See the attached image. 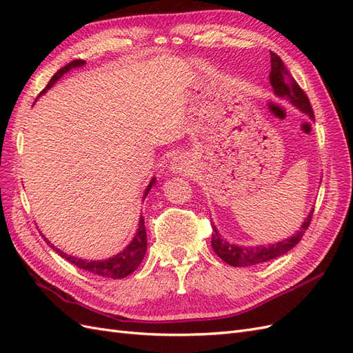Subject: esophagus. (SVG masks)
<instances>
[{"mask_svg": "<svg viewBox=\"0 0 353 353\" xmlns=\"http://www.w3.org/2000/svg\"><path fill=\"white\" fill-rule=\"evenodd\" d=\"M191 162L190 157L185 154H176L174 159H170L169 162V170L174 174H183L190 168Z\"/></svg>", "mask_w": 353, "mask_h": 353, "instance_id": "obj_1", "label": "esophagus"}]
</instances>
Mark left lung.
<instances>
[{
    "label": "left lung",
    "mask_w": 353,
    "mask_h": 353,
    "mask_svg": "<svg viewBox=\"0 0 353 353\" xmlns=\"http://www.w3.org/2000/svg\"><path fill=\"white\" fill-rule=\"evenodd\" d=\"M270 82L274 91V95L280 100H287L296 109L301 110L306 114L309 119L314 121V112L309 103L306 94L301 90L294 78L292 77L288 70L285 69L283 60L271 51V73H270ZM314 208L309 210L307 216L303 219L301 228L293 234L292 237L285 240L271 243L268 245L265 244H256V245H240L227 241L222 239L219 230L216 228L215 222H212V249L219 258L231 265V266H253L258 263L268 262L272 259L280 258L285 254L288 250H292L294 245L302 240L305 231L307 230L309 223H311Z\"/></svg>",
    "instance_id": "8db88e82"
}]
</instances>
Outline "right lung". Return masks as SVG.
<instances>
[{
    "label": "right lung",
    "instance_id": "add662e5",
    "mask_svg": "<svg viewBox=\"0 0 353 353\" xmlns=\"http://www.w3.org/2000/svg\"><path fill=\"white\" fill-rule=\"evenodd\" d=\"M85 63H87L85 60H73L65 68H61L54 74V77L50 79L47 87L42 90V92L39 94V97L42 94H46L57 81H60L63 77H65L66 73H69L73 69L83 68ZM154 184H156V176H153L150 179V183H148V185L145 187L144 194H143V201L147 197V194L150 193V190L153 188ZM42 237H44V240L47 241V244L50 245L52 250L59 253V256H61L63 259L69 261L74 266H78V268H81L83 271L92 272V274L101 275V276H108V279H114V280L125 279V276L132 274L138 268V266L141 265L144 256H145V252H147V231H145L144 216L143 215H140V222H138L137 232H135V236L132 237V240L130 241V244H128L126 248L123 250H121L119 253H116V254L110 256V258L101 259V261H87V259H82V258H77V256L68 254L63 250L57 249L54 244L48 241V239H46V236H42Z\"/></svg>",
    "mask_w": 353,
    "mask_h": 353
}]
</instances>
